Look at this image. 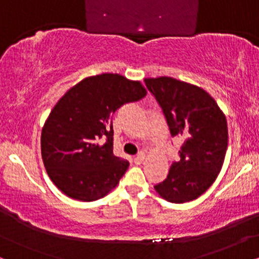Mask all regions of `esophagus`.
I'll list each match as a JSON object with an SVG mask.
<instances>
[{
    "mask_svg": "<svg viewBox=\"0 0 259 259\" xmlns=\"http://www.w3.org/2000/svg\"><path fill=\"white\" fill-rule=\"evenodd\" d=\"M145 158H146V154H145V152H140L138 156L134 158V162H135L136 164H141V163L145 160Z\"/></svg>",
    "mask_w": 259,
    "mask_h": 259,
    "instance_id": "1",
    "label": "esophagus"
}]
</instances>
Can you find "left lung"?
I'll return each mask as SVG.
<instances>
[{
  "label": "left lung",
  "instance_id": "left-lung-1",
  "mask_svg": "<svg viewBox=\"0 0 259 259\" xmlns=\"http://www.w3.org/2000/svg\"><path fill=\"white\" fill-rule=\"evenodd\" d=\"M167 119L171 136H183L180 159L154 190L171 203L194 201L221 173L228 148L224 112L203 89L170 76L145 79Z\"/></svg>",
  "mask_w": 259,
  "mask_h": 259
}]
</instances>
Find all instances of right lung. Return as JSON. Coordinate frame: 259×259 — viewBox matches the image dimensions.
I'll list each match as a JSON object with an SVG mask.
<instances>
[{"instance_id": "obj_1", "label": "right lung", "mask_w": 259, "mask_h": 259, "mask_svg": "<svg viewBox=\"0 0 259 259\" xmlns=\"http://www.w3.org/2000/svg\"><path fill=\"white\" fill-rule=\"evenodd\" d=\"M146 94L139 80L103 73L82 79L56 103L41 133V156L64 195L91 202L115 189L129 162L113 153V114Z\"/></svg>"}]
</instances>
